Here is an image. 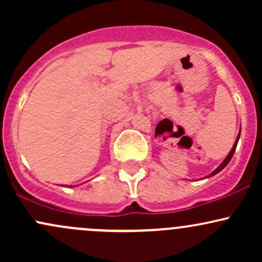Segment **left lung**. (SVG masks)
<instances>
[{"mask_svg": "<svg viewBox=\"0 0 262 262\" xmlns=\"http://www.w3.org/2000/svg\"><path fill=\"white\" fill-rule=\"evenodd\" d=\"M239 138H240V133H239V134H237V137H236V140H235V143H234L233 148H231V150H230V152H229V154H228V155H227V158H225V159H224V160H223V162H222V164H221V165H219V166L217 167V169H215L214 171H213V172H212V173H209V175H208V176H207V177H210V176H214V175H217V173L219 172V171H222V170H223V169H224V167H225V166H227V165H228V162H229V161L231 160V158H233L234 152H235V149H236V145H237V141H239Z\"/></svg>", "mask_w": 262, "mask_h": 262, "instance_id": "1", "label": "left lung"}]
</instances>
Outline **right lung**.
Returning a JSON list of instances; mask_svg holds the SVG:
<instances>
[{"label": "right lung", "mask_w": 262, "mask_h": 262, "mask_svg": "<svg viewBox=\"0 0 262 262\" xmlns=\"http://www.w3.org/2000/svg\"><path fill=\"white\" fill-rule=\"evenodd\" d=\"M70 187H71V186H70Z\"/></svg>", "instance_id": "1"}]
</instances>
